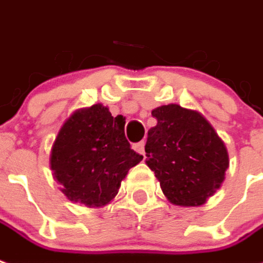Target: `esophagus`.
<instances>
[{"label": "esophagus", "mask_w": 263, "mask_h": 263, "mask_svg": "<svg viewBox=\"0 0 263 263\" xmlns=\"http://www.w3.org/2000/svg\"><path fill=\"white\" fill-rule=\"evenodd\" d=\"M134 149L137 151L138 154L145 155V142H138V144H135L134 145Z\"/></svg>", "instance_id": "1"}]
</instances>
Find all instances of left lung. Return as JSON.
Instances as JSON below:
<instances>
[{"label": "left lung", "instance_id": "8db88e82", "mask_svg": "<svg viewBox=\"0 0 263 263\" xmlns=\"http://www.w3.org/2000/svg\"><path fill=\"white\" fill-rule=\"evenodd\" d=\"M145 162L174 205L199 206L221 188L229 157L225 144L201 114L176 104L152 111Z\"/></svg>", "mask_w": 263, "mask_h": 263}]
</instances>
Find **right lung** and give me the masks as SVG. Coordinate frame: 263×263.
<instances>
[{"instance_id": "1", "label": "right lung", "mask_w": 263, "mask_h": 263, "mask_svg": "<svg viewBox=\"0 0 263 263\" xmlns=\"http://www.w3.org/2000/svg\"><path fill=\"white\" fill-rule=\"evenodd\" d=\"M125 118H114L102 104L75 111L61 126L49 165L69 201L104 206L118 194L122 179L142 155L126 141Z\"/></svg>"}]
</instances>
